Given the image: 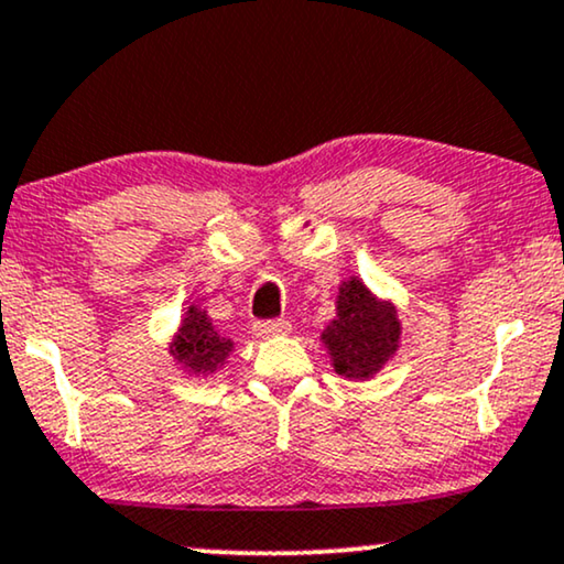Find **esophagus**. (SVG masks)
Wrapping results in <instances>:
<instances>
[{
	"label": "esophagus",
	"instance_id": "obj_1",
	"mask_svg": "<svg viewBox=\"0 0 564 564\" xmlns=\"http://www.w3.org/2000/svg\"><path fill=\"white\" fill-rule=\"evenodd\" d=\"M291 325L286 319H265V323H254V335L258 338H275V335H286Z\"/></svg>",
	"mask_w": 564,
	"mask_h": 564
}]
</instances>
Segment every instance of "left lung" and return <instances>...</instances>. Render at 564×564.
I'll use <instances>...</instances> for the list:
<instances>
[{"label":"left lung","instance_id":"left-lung-1","mask_svg":"<svg viewBox=\"0 0 564 564\" xmlns=\"http://www.w3.org/2000/svg\"><path fill=\"white\" fill-rule=\"evenodd\" d=\"M338 317L323 330L333 369L346 380H369L398 351L401 323L390 302H380L359 278L344 281L335 302Z\"/></svg>","mask_w":564,"mask_h":564}]
</instances>
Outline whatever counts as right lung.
I'll list each match as a JSON object with an SVG mask.
<instances>
[{"instance_id": "1", "label": "right lung", "mask_w": 564, "mask_h": 564, "mask_svg": "<svg viewBox=\"0 0 564 564\" xmlns=\"http://www.w3.org/2000/svg\"><path fill=\"white\" fill-rule=\"evenodd\" d=\"M174 359L189 369L192 375L208 377L216 369L224 367L226 356L231 354L234 340L224 338L216 327H213L210 317L197 304L187 306V315L182 319L180 333L174 335V344L169 346Z\"/></svg>"}]
</instances>
